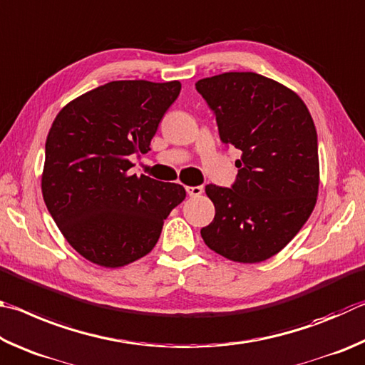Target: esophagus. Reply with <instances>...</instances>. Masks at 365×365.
<instances>
[{"mask_svg":"<svg viewBox=\"0 0 365 365\" xmlns=\"http://www.w3.org/2000/svg\"><path fill=\"white\" fill-rule=\"evenodd\" d=\"M186 190L190 197H199L203 192V186H187Z\"/></svg>","mask_w":365,"mask_h":365,"instance_id":"obj_1","label":"esophagus"}]
</instances>
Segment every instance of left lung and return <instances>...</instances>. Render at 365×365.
<instances>
[{
    "label": "left lung",
    "instance_id": "8db88e82",
    "mask_svg": "<svg viewBox=\"0 0 365 365\" xmlns=\"http://www.w3.org/2000/svg\"><path fill=\"white\" fill-rule=\"evenodd\" d=\"M220 138L242 150L231 187L208 184L215 220L200 234L208 248L239 263L274 257L295 237L316 205L317 133L292 89L253 72L195 83Z\"/></svg>",
    "mask_w": 365,
    "mask_h": 365
}]
</instances>
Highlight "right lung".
<instances>
[{"label": "right lung", "mask_w": 365, "mask_h": 365, "mask_svg": "<svg viewBox=\"0 0 365 365\" xmlns=\"http://www.w3.org/2000/svg\"><path fill=\"white\" fill-rule=\"evenodd\" d=\"M179 91V81H110L70 102L51 126L43 199L63 237L91 263L120 267L143 258L186 199L181 184L126 173L131 155L150 150Z\"/></svg>", "instance_id": "right-lung-1"}]
</instances>
